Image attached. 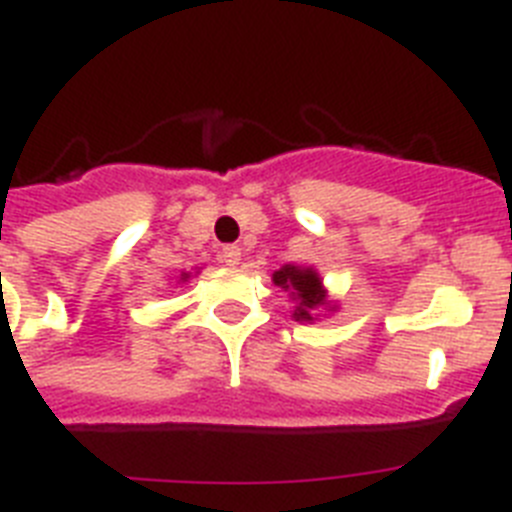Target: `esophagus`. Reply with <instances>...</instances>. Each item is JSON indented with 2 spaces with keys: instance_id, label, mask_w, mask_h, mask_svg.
Returning <instances> with one entry per match:
<instances>
[{
  "instance_id": "1",
  "label": "esophagus",
  "mask_w": 512,
  "mask_h": 512,
  "mask_svg": "<svg viewBox=\"0 0 512 512\" xmlns=\"http://www.w3.org/2000/svg\"><path fill=\"white\" fill-rule=\"evenodd\" d=\"M220 261H223L225 266H238V264H241V248L225 246L223 253H220Z\"/></svg>"
}]
</instances>
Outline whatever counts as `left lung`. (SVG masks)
<instances>
[{"label": "left lung", "instance_id": "1", "mask_svg": "<svg viewBox=\"0 0 512 512\" xmlns=\"http://www.w3.org/2000/svg\"><path fill=\"white\" fill-rule=\"evenodd\" d=\"M274 284L282 287L284 292H289V297L297 302L292 318L305 320L310 323L312 312L318 307H328V292L323 289V282H320L318 271L312 266H282L279 271H274Z\"/></svg>", "mask_w": 512, "mask_h": 512}]
</instances>
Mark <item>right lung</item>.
I'll use <instances>...</instances> for the list:
<instances>
[{
    "label": "right lung",
    "mask_w": 512,
    "mask_h": 512,
    "mask_svg": "<svg viewBox=\"0 0 512 512\" xmlns=\"http://www.w3.org/2000/svg\"><path fill=\"white\" fill-rule=\"evenodd\" d=\"M187 279H189V274H187V271H184L182 277H179V282H187Z\"/></svg>",
    "instance_id": "right-lung-1"
}]
</instances>
